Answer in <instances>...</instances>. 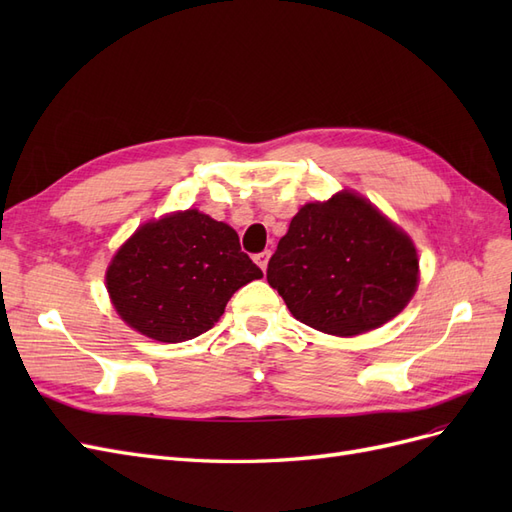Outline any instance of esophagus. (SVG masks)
Returning a JSON list of instances; mask_svg holds the SVG:
<instances>
[{
  "label": "esophagus",
  "mask_w": 512,
  "mask_h": 512,
  "mask_svg": "<svg viewBox=\"0 0 512 512\" xmlns=\"http://www.w3.org/2000/svg\"><path fill=\"white\" fill-rule=\"evenodd\" d=\"M269 258H271V252L269 250H265V252H260V254H256L254 256V260H256V265L262 269V271H267V265H269Z\"/></svg>",
  "instance_id": "1"
}]
</instances>
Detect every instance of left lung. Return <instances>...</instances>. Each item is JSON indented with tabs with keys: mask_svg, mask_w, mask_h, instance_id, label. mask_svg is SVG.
<instances>
[{
	"mask_svg": "<svg viewBox=\"0 0 512 512\" xmlns=\"http://www.w3.org/2000/svg\"><path fill=\"white\" fill-rule=\"evenodd\" d=\"M267 282L316 331L352 337L382 327L418 286L412 239L363 196L342 190L294 215Z\"/></svg>",
	"mask_w": 512,
	"mask_h": 512,
	"instance_id": "left-lung-1",
	"label": "left lung"
}]
</instances>
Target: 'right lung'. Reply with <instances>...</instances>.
Listing matches in <instances>:
<instances>
[{
  "mask_svg": "<svg viewBox=\"0 0 512 512\" xmlns=\"http://www.w3.org/2000/svg\"><path fill=\"white\" fill-rule=\"evenodd\" d=\"M260 277L235 230L188 209L138 228L108 265L106 288L134 331L179 344L209 331L232 294Z\"/></svg>",
  "mask_w": 512,
  "mask_h": 512,
  "instance_id": "1",
  "label": "right lung"
}]
</instances>
